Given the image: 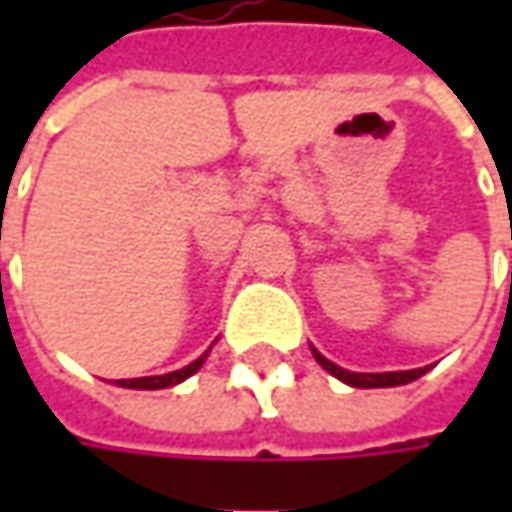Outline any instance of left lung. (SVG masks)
<instances>
[{"instance_id":"8db88e82","label":"left lung","mask_w":512,"mask_h":512,"mask_svg":"<svg viewBox=\"0 0 512 512\" xmlns=\"http://www.w3.org/2000/svg\"><path fill=\"white\" fill-rule=\"evenodd\" d=\"M313 356H316V362L322 364L327 373H333L336 379H342L350 387H396V384H407L413 382V379H419L427 370V367H419V370H399V373H350V370H342L339 364L327 362L319 350H313Z\"/></svg>"}]
</instances>
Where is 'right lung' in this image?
<instances>
[{"instance_id": "right-lung-1", "label": "right lung", "mask_w": 512, "mask_h": 512, "mask_svg": "<svg viewBox=\"0 0 512 512\" xmlns=\"http://www.w3.org/2000/svg\"><path fill=\"white\" fill-rule=\"evenodd\" d=\"M207 356V353H205ZM205 356H199L196 362H190L182 370H173V373H165V376H145V379H119V387H133V390H162V387H173V384L185 382L187 376H193L202 362H205Z\"/></svg>"}]
</instances>
